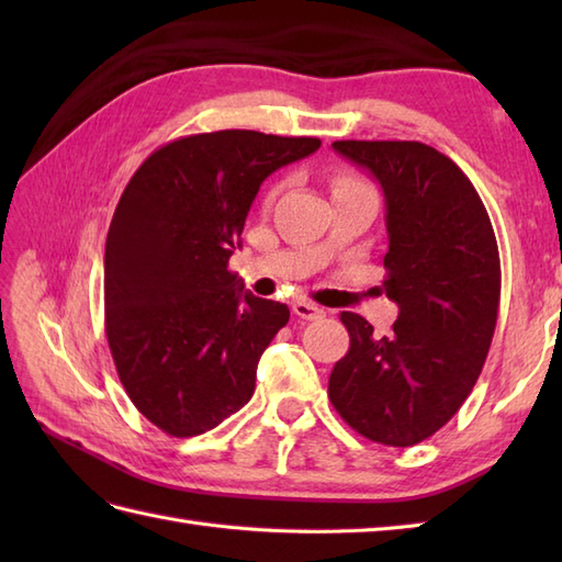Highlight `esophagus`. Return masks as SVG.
Here are the masks:
<instances>
[{
	"label": "esophagus",
	"instance_id": "obj_1",
	"mask_svg": "<svg viewBox=\"0 0 562 562\" xmlns=\"http://www.w3.org/2000/svg\"><path fill=\"white\" fill-rule=\"evenodd\" d=\"M292 312H294L296 316H300V318H304V321H314V318L324 316V308L312 304V302H304V300L294 302V304H292Z\"/></svg>",
	"mask_w": 562,
	"mask_h": 562
}]
</instances>
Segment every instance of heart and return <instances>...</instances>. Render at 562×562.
Returning a JSON list of instances; mask_svg holds the SVG:
<instances>
[{
    "label": "heart",
    "instance_id": "obj_1",
    "mask_svg": "<svg viewBox=\"0 0 562 562\" xmlns=\"http://www.w3.org/2000/svg\"><path fill=\"white\" fill-rule=\"evenodd\" d=\"M345 186H362V183L355 181V178H350V176H340L336 181V188H345Z\"/></svg>",
    "mask_w": 562,
    "mask_h": 562
}]
</instances>
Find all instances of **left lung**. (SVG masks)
Masks as SVG:
<instances>
[{"label":"left lung","instance_id":"obj_1","mask_svg":"<svg viewBox=\"0 0 562 562\" xmlns=\"http://www.w3.org/2000/svg\"><path fill=\"white\" fill-rule=\"evenodd\" d=\"M333 149L384 190V292L398 318L374 336L360 314H340L350 350L328 398L355 432L413 447L457 415L481 376L499 306L495 232L473 183L435 147L340 139Z\"/></svg>","mask_w":562,"mask_h":562}]
</instances>
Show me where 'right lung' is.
Instances as JSON below:
<instances>
[{
  "instance_id": "right-lung-1",
  "label": "right lung",
  "mask_w": 562,
  "mask_h": 562,
  "mask_svg": "<svg viewBox=\"0 0 562 562\" xmlns=\"http://www.w3.org/2000/svg\"><path fill=\"white\" fill-rule=\"evenodd\" d=\"M316 137L220 130L173 139L130 178L105 238V336L135 408L195 437L254 396L288 304L244 292L226 268L266 178Z\"/></svg>"
}]
</instances>
